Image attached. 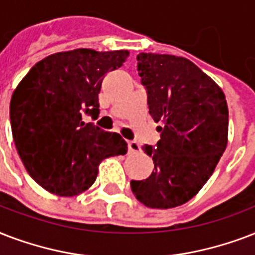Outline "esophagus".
Wrapping results in <instances>:
<instances>
[{"instance_id":"esophagus-1","label":"esophagus","mask_w":255,"mask_h":255,"mask_svg":"<svg viewBox=\"0 0 255 255\" xmlns=\"http://www.w3.org/2000/svg\"><path fill=\"white\" fill-rule=\"evenodd\" d=\"M128 147H129L130 153H139L141 151V147L135 141H129L128 142Z\"/></svg>"}]
</instances>
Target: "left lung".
I'll list each match as a JSON object with an SVG mask.
<instances>
[{"mask_svg":"<svg viewBox=\"0 0 255 255\" xmlns=\"http://www.w3.org/2000/svg\"><path fill=\"white\" fill-rule=\"evenodd\" d=\"M137 70L147 93L149 113L158 126L149 178L131 181L135 198L151 209L190 201L216 169L228 145L229 110L222 89L183 57L139 53Z\"/></svg>","mask_w":255,"mask_h":255,"instance_id":"obj_1","label":"left lung"}]
</instances>
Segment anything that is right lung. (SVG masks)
I'll return each instance as SVG.
<instances>
[{
    "label": "right lung",
    "instance_id": "add662e5",
    "mask_svg": "<svg viewBox=\"0 0 255 255\" xmlns=\"http://www.w3.org/2000/svg\"><path fill=\"white\" fill-rule=\"evenodd\" d=\"M128 50L74 49L47 56L13 92L10 124L18 155L29 175L61 197L92 186L100 163L124 155L128 143L117 133L85 124L100 114L98 93L106 73L121 68Z\"/></svg>",
    "mask_w": 255,
    "mask_h": 255
}]
</instances>
